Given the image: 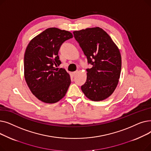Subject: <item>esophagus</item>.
Listing matches in <instances>:
<instances>
[{
  "instance_id": "1",
  "label": "esophagus",
  "mask_w": 151,
  "mask_h": 151,
  "mask_svg": "<svg viewBox=\"0 0 151 151\" xmlns=\"http://www.w3.org/2000/svg\"><path fill=\"white\" fill-rule=\"evenodd\" d=\"M77 73H78V71H74V72H73V73H72V75H73V76H75Z\"/></svg>"
}]
</instances>
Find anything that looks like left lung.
Returning a JSON list of instances; mask_svg holds the SVG:
<instances>
[{
    "label": "left lung",
    "instance_id": "1",
    "mask_svg": "<svg viewBox=\"0 0 151 151\" xmlns=\"http://www.w3.org/2000/svg\"><path fill=\"white\" fill-rule=\"evenodd\" d=\"M73 35L92 65L86 69L87 80L81 90L92 101L104 100L118 84L122 65L120 51L109 35L99 27L74 31Z\"/></svg>",
    "mask_w": 151,
    "mask_h": 151
}]
</instances>
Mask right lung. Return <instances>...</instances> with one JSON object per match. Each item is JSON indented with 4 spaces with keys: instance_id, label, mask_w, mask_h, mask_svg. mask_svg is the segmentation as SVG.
<instances>
[{
    "instance_id": "1",
    "label": "right lung",
    "mask_w": 151,
    "mask_h": 151,
    "mask_svg": "<svg viewBox=\"0 0 151 151\" xmlns=\"http://www.w3.org/2000/svg\"><path fill=\"white\" fill-rule=\"evenodd\" d=\"M73 37L71 32L51 27L34 37L27 45L24 59V78L30 91L40 100L54 104L61 100L71 83L58 52L62 43Z\"/></svg>"
}]
</instances>
